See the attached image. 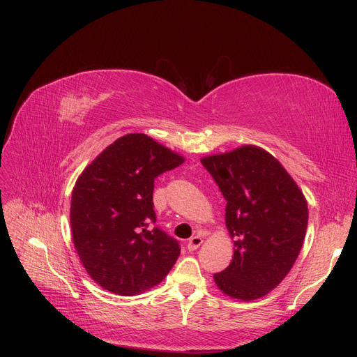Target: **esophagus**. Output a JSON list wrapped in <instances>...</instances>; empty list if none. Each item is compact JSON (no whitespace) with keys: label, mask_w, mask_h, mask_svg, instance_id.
Wrapping results in <instances>:
<instances>
[{"label":"esophagus","mask_w":357,"mask_h":357,"mask_svg":"<svg viewBox=\"0 0 357 357\" xmlns=\"http://www.w3.org/2000/svg\"><path fill=\"white\" fill-rule=\"evenodd\" d=\"M201 245H202V238H201L199 236H194V237H191L190 241H188V250H190V252H194V250H197Z\"/></svg>","instance_id":"1"}]
</instances>
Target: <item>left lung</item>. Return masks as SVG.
I'll use <instances>...</instances> for the list:
<instances>
[{
  "label": "left lung",
  "instance_id": "obj_1",
  "mask_svg": "<svg viewBox=\"0 0 357 357\" xmlns=\"http://www.w3.org/2000/svg\"><path fill=\"white\" fill-rule=\"evenodd\" d=\"M226 198V226L234 238L231 264L214 275L229 296L252 301L276 288L303 248L308 207L295 181L266 150L241 146L202 158Z\"/></svg>",
  "mask_w": 357,
  "mask_h": 357
}]
</instances>
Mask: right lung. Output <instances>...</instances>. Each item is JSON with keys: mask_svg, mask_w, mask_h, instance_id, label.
<instances>
[{"mask_svg": "<svg viewBox=\"0 0 357 357\" xmlns=\"http://www.w3.org/2000/svg\"><path fill=\"white\" fill-rule=\"evenodd\" d=\"M183 158L143 133L117 139L78 178L70 229L88 275L130 296L156 287L181 253L178 240L155 227V179Z\"/></svg>", "mask_w": 357, "mask_h": 357, "instance_id": "obj_1", "label": "right lung"}]
</instances>
